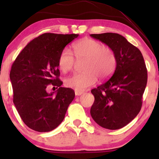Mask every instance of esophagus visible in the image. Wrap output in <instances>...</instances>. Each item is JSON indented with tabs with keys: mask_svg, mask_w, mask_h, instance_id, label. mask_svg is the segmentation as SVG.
Returning <instances> with one entry per match:
<instances>
[{
	"mask_svg": "<svg viewBox=\"0 0 159 159\" xmlns=\"http://www.w3.org/2000/svg\"><path fill=\"white\" fill-rule=\"evenodd\" d=\"M84 93V92H82V91H80V90H75V95H77V96H79V95H81Z\"/></svg>",
	"mask_w": 159,
	"mask_h": 159,
	"instance_id": "34e87169",
	"label": "esophagus"
}]
</instances>
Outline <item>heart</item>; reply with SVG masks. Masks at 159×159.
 <instances>
[{"instance_id": "1", "label": "heart", "mask_w": 159, "mask_h": 159, "mask_svg": "<svg viewBox=\"0 0 159 159\" xmlns=\"http://www.w3.org/2000/svg\"><path fill=\"white\" fill-rule=\"evenodd\" d=\"M74 54L77 59L86 58L84 72L76 73L65 80V85L76 90H84L94 84L98 76L105 79L111 75L116 66V57L111 48L103 46L99 41L91 38L82 39L72 45ZM61 70L67 72L73 68L75 58L68 48H64L58 57Z\"/></svg>"}]
</instances>
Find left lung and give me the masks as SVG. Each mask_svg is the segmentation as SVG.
<instances>
[{"mask_svg": "<svg viewBox=\"0 0 159 159\" xmlns=\"http://www.w3.org/2000/svg\"><path fill=\"white\" fill-rule=\"evenodd\" d=\"M107 45L116 57V69L106 82L91 90L95 101L90 114L108 129H121L135 118L142 106L148 75L140 50L117 33L92 34Z\"/></svg>", "mask_w": 159, "mask_h": 159, "instance_id": "obj_1", "label": "left lung"}]
</instances>
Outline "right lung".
Here are the masks:
<instances>
[{"mask_svg":"<svg viewBox=\"0 0 159 159\" xmlns=\"http://www.w3.org/2000/svg\"><path fill=\"white\" fill-rule=\"evenodd\" d=\"M77 34L45 33L28 43L13 63L10 80L14 103L24 123L34 131L50 132L64 120L75 91L58 79V57ZM49 85L59 88L49 93Z\"/></svg>","mask_w":159,"mask_h":159,"instance_id":"obj_1","label":"right lung"}]
</instances>
